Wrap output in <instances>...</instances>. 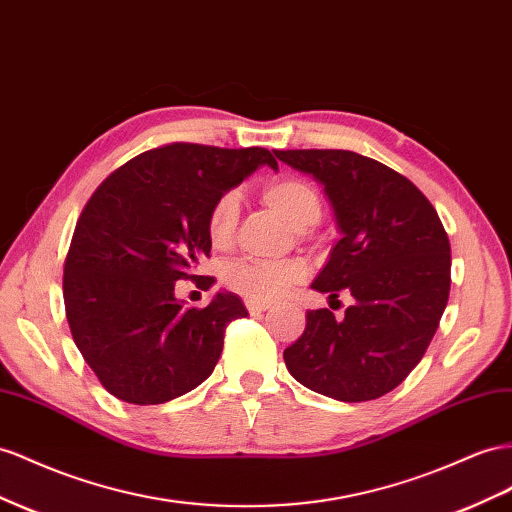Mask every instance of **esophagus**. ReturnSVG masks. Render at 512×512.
Returning <instances> with one entry per match:
<instances>
[{
	"label": "esophagus",
	"instance_id": "34e87169",
	"mask_svg": "<svg viewBox=\"0 0 512 512\" xmlns=\"http://www.w3.org/2000/svg\"><path fill=\"white\" fill-rule=\"evenodd\" d=\"M245 306H247V310H250V314H260V312L269 310L267 303H258V301H247Z\"/></svg>",
	"mask_w": 512,
	"mask_h": 512
}]
</instances>
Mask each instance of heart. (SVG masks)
<instances>
[{
  "mask_svg": "<svg viewBox=\"0 0 512 512\" xmlns=\"http://www.w3.org/2000/svg\"><path fill=\"white\" fill-rule=\"evenodd\" d=\"M262 200L286 222L299 230L301 237H308V230L321 222L323 200L312 183L303 178H282L262 189ZM239 224V198L234 191L219 196L206 215V234L213 247H228L234 239ZM306 280V267L297 260L284 262H252L237 260L224 269V282L228 288L250 301L269 303L280 299L288 288Z\"/></svg>",
  "mask_w": 512,
  "mask_h": 512,
  "instance_id": "1",
  "label": "heart"
}]
</instances>
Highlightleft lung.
Returning a JSON list of instances; mask_svg holds the SVG:
<instances>
[{
	"mask_svg": "<svg viewBox=\"0 0 512 512\" xmlns=\"http://www.w3.org/2000/svg\"><path fill=\"white\" fill-rule=\"evenodd\" d=\"M325 185L342 239L312 288L353 306L336 321L308 310L284 351L290 375L312 392L362 403L392 392L418 366L450 295V241L409 178L351 150H275Z\"/></svg>",
	"mask_w": 512,
	"mask_h": 512,
	"instance_id": "1",
	"label": "left lung"
}]
</instances>
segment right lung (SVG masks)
<instances>
[{
    "label": "right lung",
    "instance_id": "right-lung-1",
    "mask_svg": "<svg viewBox=\"0 0 512 512\" xmlns=\"http://www.w3.org/2000/svg\"><path fill=\"white\" fill-rule=\"evenodd\" d=\"M262 163L278 168L267 148L174 142L133 157L94 189L62 288L73 340L109 394L161 405L213 372L226 327L247 310L232 293L187 308L174 284L202 278L193 269L211 252V204Z\"/></svg>",
    "mask_w": 512,
    "mask_h": 512
}]
</instances>
